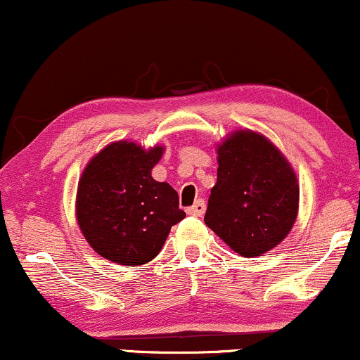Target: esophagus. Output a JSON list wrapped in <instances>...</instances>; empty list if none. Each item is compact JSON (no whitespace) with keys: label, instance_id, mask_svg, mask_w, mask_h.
<instances>
[{"label":"esophagus","instance_id":"obj_1","mask_svg":"<svg viewBox=\"0 0 360 360\" xmlns=\"http://www.w3.org/2000/svg\"><path fill=\"white\" fill-rule=\"evenodd\" d=\"M205 210H206L205 201L203 200H198L193 206H189L188 214H191V217H201V214L205 213Z\"/></svg>","mask_w":360,"mask_h":360}]
</instances>
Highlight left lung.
I'll use <instances>...</instances> for the list:
<instances>
[{
    "mask_svg": "<svg viewBox=\"0 0 360 360\" xmlns=\"http://www.w3.org/2000/svg\"><path fill=\"white\" fill-rule=\"evenodd\" d=\"M298 200V181L283 154L262 135L240 130L218 147L205 223L237 254L257 257L292 229Z\"/></svg>",
    "mask_w": 360,
    "mask_h": 360,
    "instance_id": "1",
    "label": "left lung"
}]
</instances>
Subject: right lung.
I'll return each instance as SVG.
<instances>
[{
    "label": "right lung",
    "instance_id": "right-lung-1",
    "mask_svg": "<svg viewBox=\"0 0 360 360\" xmlns=\"http://www.w3.org/2000/svg\"><path fill=\"white\" fill-rule=\"evenodd\" d=\"M162 147L143 150L115 142L91 159L77 188V223L89 245L122 266H142L159 254L171 226L186 213L167 183H157L152 167Z\"/></svg>",
    "mask_w": 360,
    "mask_h": 360
}]
</instances>
